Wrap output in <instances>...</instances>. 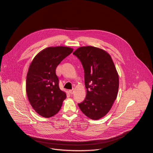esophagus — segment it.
Instances as JSON below:
<instances>
[{"mask_svg": "<svg viewBox=\"0 0 153 153\" xmlns=\"http://www.w3.org/2000/svg\"><path fill=\"white\" fill-rule=\"evenodd\" d=\"M69 93H70V94H73L74 93V90H71L69 91Z\"/></svg>", "mask_w": 153, "mask_h": 153, "instance_id": "esophagus-1", "label": "esophagus"}]
</instances>
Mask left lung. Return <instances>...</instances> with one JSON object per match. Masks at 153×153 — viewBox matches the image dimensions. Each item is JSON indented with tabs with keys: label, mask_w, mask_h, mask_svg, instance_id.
I'll list each match as a JSON object with an SVG mask.
<instances>
[{
	"label": "left lung",
	"mask_w": 153,
	"mask_h": 153,
	"mask_svg": "<svg viewBox=\"0 0 153 153\" xmlns=\"http://www.w3.org/2000/svg\"><path fill=\"white\" fill-rule=\"evenodd\" d=\"M81 62L85 73L86 96L78 103L87 117L98 120L111 108L119 90V76L114 62L103 50L91 46L82 47L74 53Z\"/></svg>",
	"instance_id": "8db88e82"
}]
</instances>
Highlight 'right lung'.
Returning a JSON list of instances; mask_svg holds the SVG:
<instances>
[{"instance_id": "right-lung-1", "label": "right lung", "mask_w": 153, "mask_h": 153, "mask_svg": "<svg viewBox=\"0 0 153 153\" xmlns=\"http://www.w3.org/2000/svg\"><path fill=\"white\" fill-rule=\"evenodd\" d=\"M73 51L67 47H48L39 53L30 65L27 76V94L31 105L41 116L48 118L56 114L67 97L59 88L56 69Z\"/></svg>"}]
</instances>
